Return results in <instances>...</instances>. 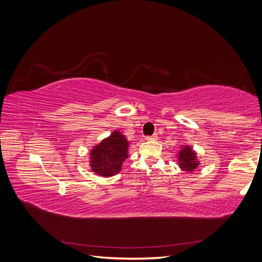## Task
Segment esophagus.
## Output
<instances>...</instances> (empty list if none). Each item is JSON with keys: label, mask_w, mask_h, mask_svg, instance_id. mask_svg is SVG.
<instances>
[{"label": "esophagus", "mask_w": 262, "mask_h": 262, "mask_svg": "<svg viewBox=\"0 0 262 262\" xmlns=\"http://www.w3.org/2000/svg\"><path fill=\"white\" fill-rule=\"evenodd\" d=\"M157 138H158V137H157V134H153V136L147 137V138H146V140H147V141H156V140H157Z\"/></svg>", "instance_id": "1"}]
</instances>
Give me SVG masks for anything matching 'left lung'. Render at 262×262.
<instances>
[{
  "mask_svg": "<svg viewBox=\"0 0 262 262\" xmlns=\"http://www.w3.org/2000/svg\"><path fill=\"white\" fill-rule=\"evenodd\" d=\"M176 157L179 168L187 172L194 171L198 166L200 165V161L198 160V154L191 145H180V149L178 150Z\"/></svg>",
  "mask_w": 262,
  "mask_h": 262,
  "instance_id": "obj_1",
  "label": "left lung"
}]
</instances>
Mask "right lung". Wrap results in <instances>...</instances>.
<instances>
[{"label":"right lung","mask_w":262,"mask_h":262,"mask_svg":"<svg viewBox=\"0 0 262 262\" xmlns=\"http://www.w3.org/2000/svg\"><path fill=\"white\" fill-rule=\"evenodd\" d=\"M130 141L120 131L115 130L90 150V167L100 177H112L120 172L128 158Z\"/></svg>","instance_id":"add662e5"}]
</instances>
